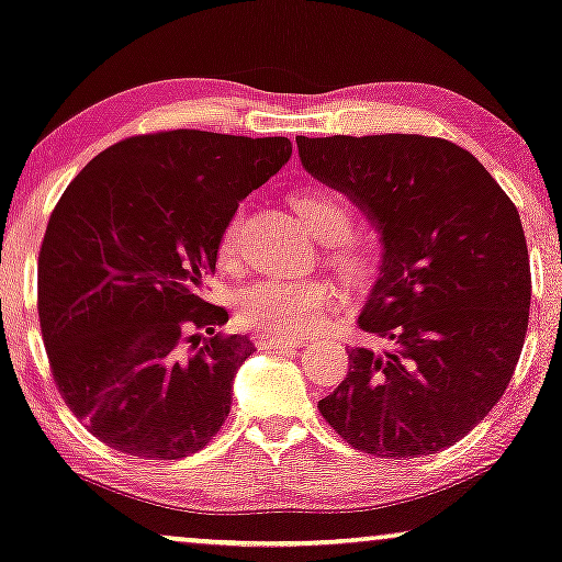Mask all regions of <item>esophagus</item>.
<instances>
[{"mask_svg":"<svg viewBox=\"0 0 562 562\" xmlns=\"http://www.w3.org/2000/svg\"><path fill=\"white\" fill-rule=\"evenodd\" d=\"M303 344H305L303 338H295V336H265V334L255 336L257 349H267V351H270V349H274V351H295Z\"/></svg>","mask_w":562,"mask_h":562,"instance_id":"34e87169","label":"esophagus"}]
</instances>
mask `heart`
<instances>
[{
  "label": "heart",
  "mask_w": 562,
  "mask_h": 562,
  "mask_svg": "<svg viewBox=\"0 0 562 562\" xmlns=\"http://www.w3.org/2000/svg\"><path fill=\"white\" fill-rule=\"evenodd\" d=\"M292 209H295L307 232L318 236L321 241H341L349 236L353 226L351 205L344 199H338L336 193L303 191L292 199ZM239 232L241 211H236L226 221L224 232H221V262H232L236 257V251H239ZM334 259L351 274H363L371 267L367 251L361 247H353V244H338ZM336 303L338 288L323 278H259L244 284L234 297L236 321L244 328L265 336H295L313 330L326 321V315L334 311Z\"/></svg>",
  "instance_id": "b5f03b06"
}]
</instances>
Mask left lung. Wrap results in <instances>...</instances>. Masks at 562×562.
<instances>
[{
    "mask_svg": "<svg viewBox=\"0 0 562 562\" xmlns=\"http://www.w3.org/2000/svg\"><path fill=\"white\" fill-rule=\"evenodd\" d=\"M295 142L305 170L359 203L384 244L359 326L392 349H351L321 415L371 456L450 448L502 400L525 346L532 274L517 205L448 139Z\"/></svg>",
    "mask_w": 562,
    "mask_h": 562,
    "instance_id": "left-lung-1",
    "label": "left lung"
}]
</instances>
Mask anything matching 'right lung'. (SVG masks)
Returning <instances> with one entry per match:
<instances>
[{
  "mask_svg": "<svg viewBox=\"0 0 562 562\" xmlns=\"http://www.w3.org/2000/svg\"><path fill=\"white\" fill-rule=\"evenodd\" d=\"M290 155L288 137L137 134L63 191L37 257V315L53 382L93 438L176 461L224 425L255 349L216 330L228 313L201 290L236 205Z\"/></svg>",
  "mask_w": 562,
  "mask_h": 562,
  "instance_id": "right-lung-1",
  "label": "right lung"
}]
</instances>
